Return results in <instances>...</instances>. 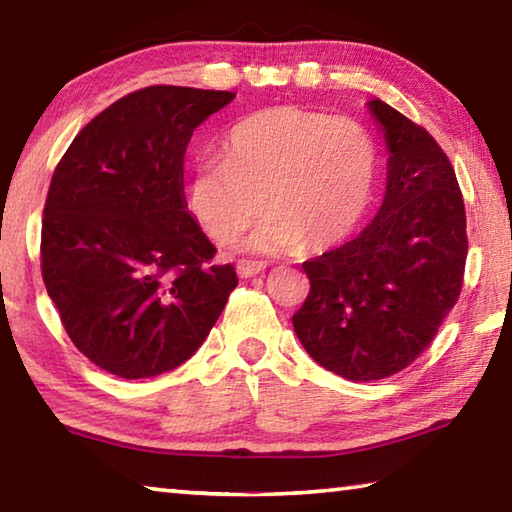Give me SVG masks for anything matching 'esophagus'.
I'll list each match as a JSON object with an SVG mask.
<instances>
[{"instance_id":"34e87169","label":"esophagus","mask_w":512,"mask_h":512,"mask_svg":"<svg viewBox=\"0 0 512 512\" xmlns=\"http://www.w3.org/2000/svg\"><path fill=\"white\" fill-rule=\"evenodd\" d=\"M266 268L264 262H255V259H239L237 262V273L239 277H253L259 275Z\"/></svg>"}]
</instances>
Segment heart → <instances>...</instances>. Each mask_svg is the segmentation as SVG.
Returning a JSON list of instances; mask_svg holds the SVG:
<instances>
[{
	"mask_svg": "<svg viewBox=\"0 0 512 512\" xmlns=\"http://www.w3.org/2000/svg\"><path fill=\"white\" fill-rule=\"evenodd\" d=\"M377 146L350 117L298 106L257 110L230 128L223 160H207L189 185V210L216 244H230L268 212L250 248L289 253L332 248L368 210Z\"/></svg>",
	"mask_w": 512,
	"mask_h": 512,
	"instance_id": "b5f03b06",
	"label": "heart"
}]
</instances>
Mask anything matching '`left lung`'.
<instances>
[{
  "label": "left lung",
  "mask_w": 512,
  "mask_h": 512,
  "mask_svg": "<svg viewBox=\"0 0 512 512\" xmlns=\"http://www.w3.org/2000/svg\"><path fill=\"white\" fill-rule=\"evenodd\" d=\"M388 158L386 196L357 239L302 264L293 329L311 359L350 381L391 377L429 348L463 289L465 205L438 142L384 101L368 103Z\"/></svg>",
  "instance_id": "obj_1"
}]
</instances>
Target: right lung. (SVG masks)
I'll list each match as a JSON object with an SVG mask.
<instances>
[{
	"mask_svg": "<svg viewBox=\"0 0 512 512\" xmlns=\"http://www.w3.org/2000/svg\"><path fill=\"white\" fill-rule=\"evenodd\" d=\"M232 92L151 85L99 112L51 176L40 268L72 343L124 379L178 368L219 320L237 273L185 201V151Z\"/></svg>",
	"mask_w": 512,
	"mask_h": 512,
	"instance_id": "obj_1",
	"label": "right lung"
}]
</instances>
